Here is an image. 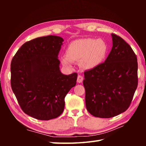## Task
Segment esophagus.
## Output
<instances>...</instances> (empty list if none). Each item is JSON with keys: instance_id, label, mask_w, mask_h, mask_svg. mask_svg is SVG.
I'll return each mask as SVG.
<instances>
[{"instance_id": "34e87169", "label": "esophagus", "mask_w": 146, "mask_h": 146, "mask_svg": "<svg viewBox=\"0 0 146 146\" xmlns=\"http://www.w3.org/2000/svg\"><path fill=\"white\" fill-rule=\"evenodd\" d=\"M83 76H81V75H78V78H77V82L80 83H82L83 82Z\"/></svg>"}]
</instances>
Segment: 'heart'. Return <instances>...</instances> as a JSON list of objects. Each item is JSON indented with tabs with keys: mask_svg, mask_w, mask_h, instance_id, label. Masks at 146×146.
<instances>
[{
	"mask_svg": "<svg viewBox=\"0 0 146 146\" xmlns=\"http://www.w3.org/2000/svg\"><path fill=\"white\" fill-rule=\"evenodd\" d=\"M108 47L103 39L85 38L71 42L66 50V56L61 58L65 66H71V62H80L82 68L92 70L98 67L105 60Z\"/></svg>",
	"mask_w": 146,
	"mask_h": 146,
	"instance_id": "obj_1",
	"label": "heart"
}]
</instances>
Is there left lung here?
<instances>
[{
	"label": "left lung",
	"instance_id": "8db88e82",
	"mask_svg": "<svg viewBox=\"0 0 146 146\" xmlns=\"http://www.w3.org/2000/svg\"><path fill=\"white\" fill-rule=\"evenodd\" d=\"M108 57L84 72L85 104L96 117L110 118L127 109L137 87V57L127 43L114 34Z\"/></svg>",
	"mask_w": 146,
	"mask_h": 146
}]
</instances>
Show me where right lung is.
Returning a JSON list of instances; mask_svg holds the SVG:
<instances>
[{"instance_id":"add662e5","label":"right lung","mask_w":146,"mask_h":146,"mask_svg":"<svg viewBox=\"0 0 146 146\" xmlns=\"http://www.w3.org/2000/svg\"><path fill=\"white\" fill-rule=\"evenodd\" d=\"M63 41L52 35L34 39L24 43L12 60V91L24 112L36 119L60 116L65 97L76 85V73L66 75L60 70L58 54Z\"/></svg>"}]
</instances>
